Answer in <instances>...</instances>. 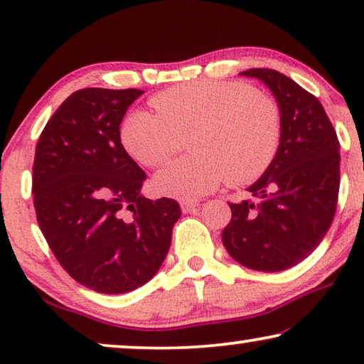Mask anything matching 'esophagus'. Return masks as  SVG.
Wrapping results in <instances>:
<instances>
[{"mask_svg":"<svg viewBox=\"0 0 364 364\" xmlns=\"http://www.w3.org/2000/svg\"><path fill=\"white\" fill-rule=\"evenodd\" d=\"M196 207H198L197 200H183V202H181V208H182L183 213L192 212Z\"/></svg>","mask_w":364,"mask_h":364,"instance_id":"obj_1","label":"esophagus"}]
</instances>
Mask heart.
Returning a JSON list of instances; mask_svg holds the SVG:
<instances>
[{
    "label": "heart",
    "instance_id": "heart-1",
    "mask_svg": "<svg viewBox=\"0 0 364 364\" xmlns=\"http://www.w3.org/2000/svg\"><path fill=\"white\" fill-rule=\"evenodd\" d=\"M156 112L136 109L121 127L129 156L157 167L186 149L193 156L154 177L159 193L196 200L227 181L250 183L270 167L282 142V112L270 94L240 81H196L156 94Z\"/></svg>",
    "mask_w": 364,
    "mask_h": 364
}]
</instances>
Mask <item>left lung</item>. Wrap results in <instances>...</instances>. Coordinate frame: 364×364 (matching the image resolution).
<instances>
[{
    "instance_id": "left-lung-1",
    "label": "left lung",
    "mask_w": 364,
    "mask_h": 364,
    "mask_svg": "<svg viewBox=\"0 0 364 364\" xmlns=\"http://www.w3.org/2000/svg\"><path fill=\"white\" fill-rule=\"evenodd\" d=\"M272 89L282 112V142L252 198L228 202L222 242L233 260L280 272L305 260L335 218L340 192V141L316 96L275 69H248Z\"/></svg>"
}]
</instances>
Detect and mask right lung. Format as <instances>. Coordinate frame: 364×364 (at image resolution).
<instances>
[{
  "mask_svg": "<svg viewBox=\"0 0 364 364\" xmlns=\"http://www.w3.org/2000/svg\"><path fill=\"white\" fill-rule=\"evenodd\" d=\"M141 89L73 92L39 136L33 164L36 218L64 270L89 290L127 293L156 275L181 205L141 196L146 173L121 142Z\"/></svg>",
  "mask_w": 364,
  "mask_h": 364,
  "instance_id": "1",
  "label": "right lung"
}]
</instances>
